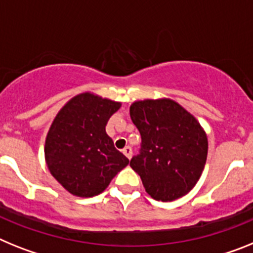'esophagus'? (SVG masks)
<instances>
[{
    "label": "esophagus",
    "instance_id": "obj_1",
    "mask_svg": "<svg viewBox=\"0 0 253 253\" xmlns=\"http://www.w3.org/2000/svg\"><path fill=\"white\" fill-rule=\"evenodd\" d=\"M122 153H124L128 159H131V157H132V149H131V146H126V148L122 150Z\"/></svg>",
    "mask_w": 253,
    "mask_h": 253
}]
</instances>
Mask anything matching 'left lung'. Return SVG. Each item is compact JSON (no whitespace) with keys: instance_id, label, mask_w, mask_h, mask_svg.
I'll return each mask as SVG.
<instances>
[{"instance_id":"1","label":"left lung","mask_w":253,"mask_h":253,"mask_svg":"<svg viewBox=\"0 0 253 253\" xmlns=\"http://www.w3.org/2000/svg\"><path fill=\"white\" fill-rule=\"evenodd\" d=\"M129 116L141 135L140 153L129 166L146 192L158 201L190 192L208 157V137L196 118L170 99L135 102Z\"/></svg>"}]
</instances>
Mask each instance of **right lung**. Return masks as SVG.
<instances>
[{"mask_svg": "<svg viewBox=\"0 0 253 253\" xmlns=\"http://www.w3.org/2000/svg\"><path fill=\"white\" fill-rule=\"evenodd\" d=\"M121 103L90 93L74 96L58 112L45 139L50 174L70 193L91 197L102 193L128 164L105 132Z\"/></svg>", "mask_w": 253, "mask_h": 253, "instance_id": "right-lung-1", "label": "right lung"}]
</instances>
